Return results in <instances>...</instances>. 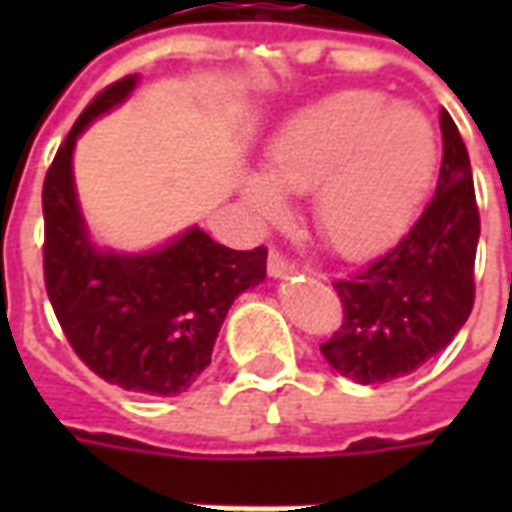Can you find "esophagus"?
I'll use <instances>...</instances> for the list:
<instances>
[{
	"instance_id": "34e87169",
	"label": "esophagus",
	"mask_w": 512,
	"mask_h": 512,
	"mask_svg": "<svg viewBox=\"0 0 512 512\" xmlns=\"http://www.w3.org/2000/svg\"><path fill=\"white\" fill-rule=\"evenodd\" d=\"M293 274H296V268L290 266L288 260L279 255V252H271V255H268V277L288 279L293 277Z\"/></svg>"
}]
</instances>
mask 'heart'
Instances as JSON below:
<instances>
[{"label": "heart", "instance_id": "b5f03b06", "mask_svg": "<svg viewBox=\"0 0 512 512\" xmlns=\"http://www.w3.org/2000/svg\"><path fill=\"white\" fill-rule=\"evenodd\" d=\"M439 169L430 117L376 90L323 98L282 128L266 150V178L249 172L241 194L260 224L285 222L282 194H315V227L337 255L376 257L408 233Z\"/></svg>", "mask_w": 512, "mask_h": 512}]
</instances>
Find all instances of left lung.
<instances>
[{
  "instance_id": "8db88e82",
  "label": "left lung",
  "mask_w": 512,
  "mask_h": 512,
  "mask_svg": "<svg viewBox=\"0 0 512 512\" xmlns=\"http://www.w3.org/2000/svg\"><path fill=\"white\" fill-rule=\"evenodd\" d=\"M436 194L400 244L356 277L334 282L343 323L321 345L326 362L356 384L408 376L461 332L474 304V255L480 213L469 153L441 112Z\"/></svg>"
}]
</instances>
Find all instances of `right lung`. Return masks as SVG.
Instances as JSON below:
<instances>
[{
  "label": "right lung",
  "instance_id": "add662e5",
  "mask_svg": "<svg viewBox=\"0 0 512 512\" xmlns=\"http://www.w3.org/2000/svg\"><path fill=\"white\" fill-rule=\"evenodd\" d=\"M139 73L87 106L43 183V271L62 332L93 373L145 395L186 392L211 365L227 310L266 279L268 252H235L197 224L145 252L101 246L82 213L73 150L98 117L126 104Z\"/></svg>",
  "mask_w": 512,
  "mask_h": 512
}]
</instances>
